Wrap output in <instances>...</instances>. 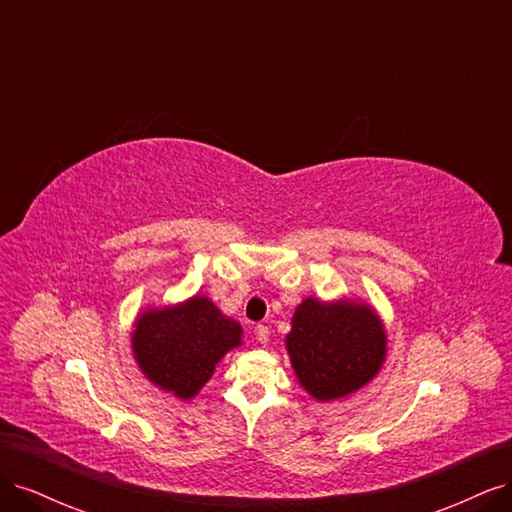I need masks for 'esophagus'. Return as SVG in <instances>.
Returning <instances> with one entry per match:
<instances>
[{
	"label": "esophagus",
	"mask_w": 512,
	"mask_h": 512,
	"mask_svg": "<svg viewBox=\"0 0 512 512\" xmlns=\"http://www.w3.org/2000/svg\"><path fill=\"white\" fill-rule=\"evenodd\" d=\"M256 339L260 344H267L269 342V327H265V324H258L256 327Z\"/></svg>",
	"instance_id": "1"
}]
</instances>
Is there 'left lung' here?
I'll use <instances>...</instances> for the list:
<instances>
[{
  "label": "left lung",
  "instance_id": "8db88e82",
  "mask_svg": "<svg viewBox=\"0 0 512 512\" xmlns=\"http://www.w3.org/2000/svg\"><path fill=\"white\" fill-rule=\"evenodd\" d=\"M286 350L309 395L342 399L376 378L386 359V331L367 303L307 297L294 309Z\"/></svg>",
  "mask_w": 512,
  "mask_h": 512
}]
</instances>
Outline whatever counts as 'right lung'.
<instances>
[{
    "label": "right lung",
    "instance_id": "obj_1",
    "mask_svg": "<svg viewBox=\"0 0 512 512\" xmlns=\"http://www.w3.org/2000/svg\"><path fill=\"white\" fill-rule=\"evenodd\" d=\"M243 329L207 297L149 307L136 318L132 352L145 378L179 399H192L224 354L239 348Z\"/></svg>",
    "mask_w": 512,
    "mask_h": 512
}]
</instances>
